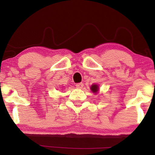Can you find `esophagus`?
<instances>
[{
  "instance_id": "1",
  "label": "esophagus",
  "mask_w": 155,
  "mask_h": 155,
  "mask_svg": "<svg viewBox=\"0 0 155 155\" xmlns=\"http://www.w3.org/2000/svg\"><path fill=\"white\" fill-rule=\"evenodd\" d=\"M83 86H84V84L83 83H78V84H76V88H78V89H81V88L83 87Z\"/></svg>"
}]
</instances>
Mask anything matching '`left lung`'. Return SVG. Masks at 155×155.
I'll return each instance as SVG.
<instances>
[{"label":"left lung","mask_w":155,"mask_h":155,"mask_svg":"<svg viewBox=\"0 0 155 155\" xmlns=\"http://www.w3.org/2000/svg\"><path fill=\"white\" fill-rule=\"evenodd\" d=\"M91 90L93 93H95V94H97V93H98V92L99 91V86H98L97 84H92L91 87Z\"/></svg>","instance_id":"1"}]
</instances>
